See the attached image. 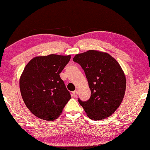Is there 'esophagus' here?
Segmentation results:
<instances>
[{"mask_svg":"<svg viewBox=\"0 0 150 150\" xmlns=\"http://www.w3.org/2000/svg\"><path fill=\"white\" fill-rule=\"evenodd\" d=\"M72 94H73L74 97L76 98L77 97V95H78V91H77L76 90H75V91H74L73 92H72Z\"/></svg>","mask_w":150,"mask_h":150,"instance_id":"34e87169","label":"esophagus"}]
</instances>
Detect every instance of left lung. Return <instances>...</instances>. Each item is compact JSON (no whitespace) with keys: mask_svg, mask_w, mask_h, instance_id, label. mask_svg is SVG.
<instances>
[{"mask_svg":"<svg viewBox=\"0 0 150 150\" xmlns=\"http://www.w3.org/2000/svg\"><path fill=\"white\" fill-rule=\"evenodd\" d=\"M73 61L84 70L91 89L86 101H78L90 119L94 121L110 116L124 98L126 78L115 59L106 52L94 50L76 54Z\"/></svg>","mask_w":150,"mask_h":150,"instance_id":"1","label":"left lung"}]
</instances>
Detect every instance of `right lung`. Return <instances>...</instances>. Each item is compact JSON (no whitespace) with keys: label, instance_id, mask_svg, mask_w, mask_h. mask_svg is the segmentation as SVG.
Returning <instances> with one entry per match:
<instances>
[{"label":"right lung","instance_id":"obj_1","mask_svg":"<svg viewBox=\"0 0 150 150\" xmlns=\"http://www.w3.org/2000/svg\"><path fill=\"white\" fill-rule=\"evenodd\" d=\"M70 59L69 55L39 56L25 67L20 78L21 93L27 108L35 116L56 120L71 99L59 75Z\"/></svg>","mask_w":150,"mask_h":150}]
</instances>
